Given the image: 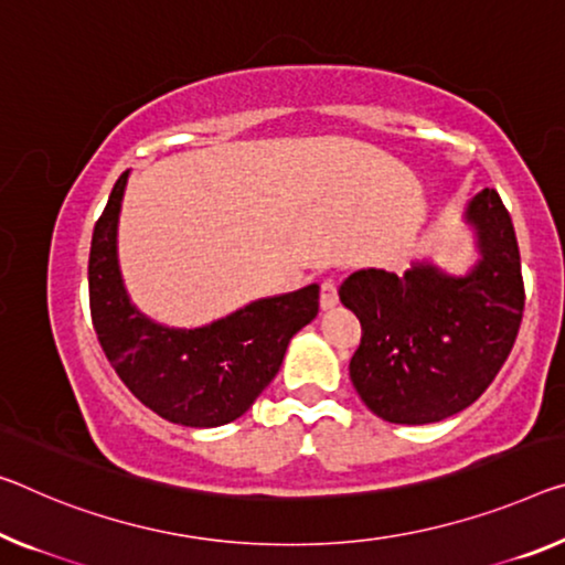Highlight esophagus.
<instances>
[{
  "label": "esophagus",
  "mask_w": 565,
  "mask_h": 565,
  "mask_svg": "<svg viewBox=\"0 0 565 565\" xmlns=\"http://www.w3.org/2000/svg\"><path fill=\"white\" fill-rule=\"evenodd\" d=\"M338 306V285L333 280L320 282V308L331 310Z\"/></svg>",
  "instance_id": "34e87169"
}]
</instances>
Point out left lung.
Segmentation results:
<instances>
[{"label":"left lung","mask_w":565,"mask_h":565,"mask_svg":"<svg viewBox=\"0 0 565 565\" xmlns=\"http://www.w3.org/2000/svg\"><path fill=\"white\" fill-rule=\"evenodd\" d=\"M477 263L449 275L414 263L404 275L355 270L341 302L361 320L351 381L369 409L392 424H431L482 396L513 351L525 290L513 220L494 189L465 210Z\"/></svg>","instance_id":"1"}]
</instances>
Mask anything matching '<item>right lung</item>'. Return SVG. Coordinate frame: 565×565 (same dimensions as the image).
I'll return each instance as SVG.
<instances>
[{"label":"right lung","mask_w":565,"mask_h":565,"mask_svg":"<svg viewBox=\"0 0 565 565\" xmlns=\"http://www.w3.org/2000/svg\"><path fill=\"white\" fill-rule=\"evenodd\" d=\"M128 171L95 222L88 288L98 341L138 402L181 427H222L245 414L280 371L290 338L318 316L316 282L259 298L202 328H169L128 298L118 267V216Z\"/></svg>","instance_id":"obj_1"}]
</instances>
